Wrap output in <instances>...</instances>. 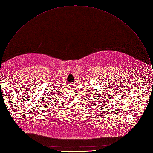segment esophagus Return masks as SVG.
Instances as JSON below:
<instances>
[{
    "label": "esophagus",
    "mask_w": 153,
    "mask_h": 153,
    "mask_svg": "<svg viewBox=\"0 0 153 153\" xmlns=\"http://www.w3.org/2000/svg\"><path fill=\"white\" fill-rule=\"evenodd\" d=\"M72 85H73V84H72Z\"/></svg>",
    "instance_id": "esophagus-1"
}]
</instances>
